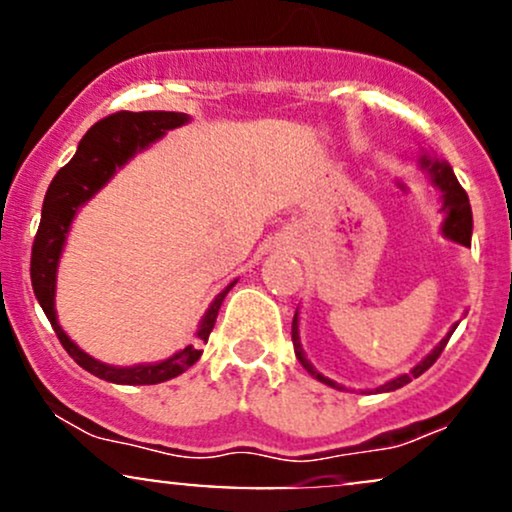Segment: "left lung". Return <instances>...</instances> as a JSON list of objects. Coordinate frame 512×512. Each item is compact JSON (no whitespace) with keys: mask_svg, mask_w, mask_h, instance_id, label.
<instances>
[{"mask_svg":"<svg viewBox=\"0 0 512 512\" xmlns=\"http://www.w3.org/2000/svg\"><path fill=\"white\" fill-rule=\"evenodd\" d=\"M419 163H421V170H426L428 178H431L433 187H438L440 199H443V207H440V211H443V214H445V219H443V226H440V231H443L445 238L455 240V243H460V245H464V248H469V245H472V207H469L467 192H464L460 182H457L455 173H452V168H450V163L448 161H440V158L431 156V154L421 156ZM457 325H460V322H455V325L450 327V332L445 334V337L440 339L436 346H433L431 354L421 358V361L416 363V366L411 368L409 373H402V375H397V378L387 380L385 385L375 387V392L399 390V387H404L407 383H411V380H414V378H419L421 373H426V370L438 361V356L443 354L445 344H448L450 334L457 330ZM291 339H293V351H296V358H298V361H301V366L308 370V373L313 375L315 380H320V383L334 387V390H344L342 385H337V383H334V380L325 378V375H322L320 370H315L313 363H310L308 358H305V351H303V346H301V332H298V310H296V315H293Z\"/></svg>","mask_w":512,"mask_h":512,"instance_id":"obj_1","label":"left lung"}]
</instances>
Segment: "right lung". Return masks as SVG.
Segmentation results:
<instances>
[{
    "label": "right lung",
    "instance_id": "obj_1",
    "mask_svg": "<svg viewBox=\"0 0 512 512\" xmlns=\"http://www.w3.org/2000/svg\"><path fill=\"white\" fill-rule=\"evenodd\" d=\"M190 122L185 113H166V110H144V113H120L103 117L96 122L84 139L79 142V149L72 161L55 175L48 187V195L43 202V214H40V226L33 240L31 252V284L33 293L38 298L40 308L48 315L52 330L60 339L67 354L79 363L81 368L88 370L96 378L108 380L115 385H156L166 383L170 378H178L187 368L195 366L202 356L197 346H185V349L173 354L166 361L158 363H139V366H110V363L98 361V358L88 356L84 349H79L67 332L62 330L57 322L55 310V289H57V267H60V257L67 243L69 228L79 211L81 204L96 195L98 190L115 175L117 168H122L129 158H134L139 151L149 149L151 144L166 137V132L175 127H182ZM236 286L228 284L219 296L211 301V305L199 322L197 337L207 344L211 330H214L216 315L226 298V293Z\"/></svg>",
    "mask_w": 512,
    "mask_h": 512
}]
</instances>
